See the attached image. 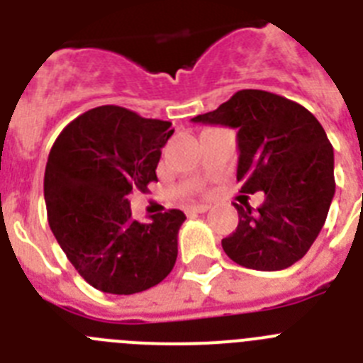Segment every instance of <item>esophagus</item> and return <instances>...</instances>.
Returning <instances> with one entry per match:
<instances>
[{
  "instance_id": "esophagus-1",
  "label": "esophagus",
  "mask_w": 363,
  "mask_h": 363,
  "mask_svg": "<svg viewBox=\"0 0 363 363\" xmlns=\"http://www.w3.org/2000/svg\"><path fill=\"white\" fill-rule=\"evenodd\" d=\"M205 211H209V205L201 203V205H191V207H187V209H185V213H187V214H201V213H205Z\"/></svg>"
}]
</instances>
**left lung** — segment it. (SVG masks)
I'll list each match as a JSON object with an SVG mask.
<instances>
[{
  "label": "left lung",
  "mask_w": 363,
  "mask_h": 363,
  "mask_svg": "<svg viewBox=\"0 0 363 363\" xmlns=\"http://www.w3.org/2000/svg\"><path fill=\"white\" fill-rule=\"evenodd\" d=\"M194 123L238 129L236 179L264 191L258 209L234 203L238 227L221 240L225 255L256 271H281L306 256L335 196V152L320 121L296 101L267 91H238Z\"/></svg>",
  "instance_id": "left-lung-1"
}]
</instances>
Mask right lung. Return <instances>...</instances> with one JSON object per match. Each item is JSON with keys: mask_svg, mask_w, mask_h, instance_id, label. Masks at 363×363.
<instances>
[{"mask_svg": "<svg viewBox=\"0 0 363 363\" xmlns=\"http://www.w3.org/2000/svg\"><path fill=\"white\" fill-rule=\"evenodd\" d=\"M171 121L104 105L70 121L54 142L45 169L50 230L79 277L94 289L134 294L158 285L178 256V209L133 218L129 194L158 182Z\"/></svg>", "mask_w": 363, "mask_h": 363, "instance_id": "add662e5", "label": "right lung"}]
</instances>
